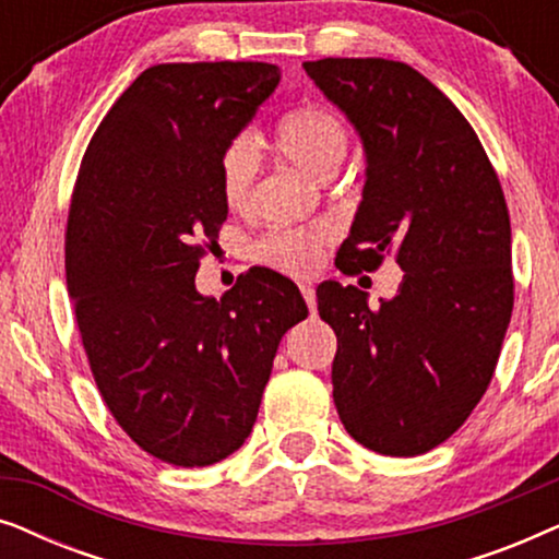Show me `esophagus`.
<instances>
[{
    "instance_id": "obj_1",
    "label": "esophagus",
    "mask_w": 559,
    "mask_h": 559,
    "mask_svg": "<svg viewBox=\"0 0 559 559\" xmlns=\"http://www.w3.org/2000/svg\"><path fill=\"white\" fill-rule=\"evenodd\" d=\"M300 293L305 297V302H308V308L316 310V287H312V285H300Z\"/></svg>"
}]
</instances>
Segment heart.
<instances>
[{
    "label": "heart",
    "instance_id": "1",
    "mask_svg": "<svg viewBox=\"0 0 559 559\" xmlns=\"http://www.w3.org/2000/svg\"><path fill=\"white\" fill-rule=\"evenodd\" d=\"M277 147L289 165L312 180H328L348 155V129L328 109H302L282 121ZM221 193L231 209H243L259 178V150L251 134H239L226 144L218 159ZM323 231H272L257 243L254 257L272 270L310 274L320 262Z\"/></svg>",
    "mask_w": 559,
    "mask_h": 559
}]
</instances>
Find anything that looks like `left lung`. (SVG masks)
<instances>
[{"label": "left lung", "instance_id": "8db88e82", "mask_svg": "<svg viewBox=\"0 0 559 559\" xmlns=\"http://www.w3.org/2000/svg\"><path fill=\"white\" fill-rule=\"evenodd\" d=\"M361 136L366 182L341 272L394 254L404 277L369 308L354 285L323 282L335 331L333 400L350 438L381 455L445 442L491 384L514 308L511 224L501 182L455 104L407 63H302Z\"/></svg>", "mask_w": 559, "mask_h": 559}]
</instances>
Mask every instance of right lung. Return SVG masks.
<instances>
[{
    "label": "right lung",
    "instance_id": "right-lung-1",
    "mask_svg": "<svg viewBox=\"0 0 559 559\" xmlns=\"http://www.w3.org/2000/svg\"><path fill=\"white\" fill-rule=\"evenodd\" d=\"M280 83L272 63H163L117 98L75 180L66 282L106 407L159 461L201 468L243 445L300 289L249 270L195 289L228 216L221 152Z\"/></svg>",
    "mask_w": 559,
    "mask_h": 559
}]
</instances>
